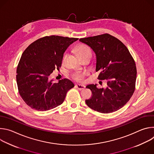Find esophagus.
<instances>
[{
  "label": "esophagus",
  "instance_id": "1",
  "mask_svg": "<svg viewBox=\"0 0 154 154\" xmlns=\"http://www.w3.org/2000/svg\"><path fill=\"white\" fill-rule=\"evenodd\" d=\"M75 87L77 88L78 90H82L85 89V86L84 85H80V84H77V85H75Z\"/></svg>",
  "mask_w": 154,
  "mask_h": 154
}]
</instances>
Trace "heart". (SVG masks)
Returning a JSON list of instances; mask_svg holds the SVG:
<instances>
[{
    "label": "heart",
    "instance_id": "1",
    "mask_svg": "<svg viewBox=\"0 0 154 154\" xmlns=\"http://www.w3.org/2000/svg\"><path fill=\"white\" fill-rule=\"evenodd\" d=\"M75 52L80 58H82L83 57H87V56H90V57L91 56V52L90 49L85 45H79L75 49ZM85 74H86L85 72H77L74 73L72 75V79L76 81L80 82L83 79Z\"/></svg>",
    "mask_w": 154,
    "mask_h": 154
}]
</instances>
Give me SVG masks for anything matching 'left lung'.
I'll list each match as a JSON object with an SVG mask.
<instances>
[{
    "mask_svg": "<svg viewBox=\"0 0 154 154\" xmlns=\"http://www.w3.org/2000/svg\"><path fill=\"white\" fill-rule=\"evenodd\" d=\"M79 41L90 46L96 55V72L98 79L106 80V88H97L89 85L92 96L86 99V105L101 113L116 112L123 107L135 90L137 67L127 48L116 37L104 33L80 38ZM102 83V82H101Z\"/></svg>",
    "mask_w": 154,
    "mask_h": 154,
    "instance_id": "obj_1",
    "label": "left lung"
}]
</instances>
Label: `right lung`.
<instances>
[{"label":"right lung","mask_w":154,"mask_h":154,"mask_svg":"<svg viewBox=\"0 0 154 154\" xmlns=\"http://www.w3.org/2000/svg\"><path fill=\"white\" fill-rule=\"evenodd\" d=\"M78 39L46 36L30 44L24 51L16 69V82L19 93L28 106L42 112L63 102L74 83L67 79L53 83L49 76L54 70L60 71L64 52Z\"/></svg>","instance_id":"right-lung-1"}]
</instances>
